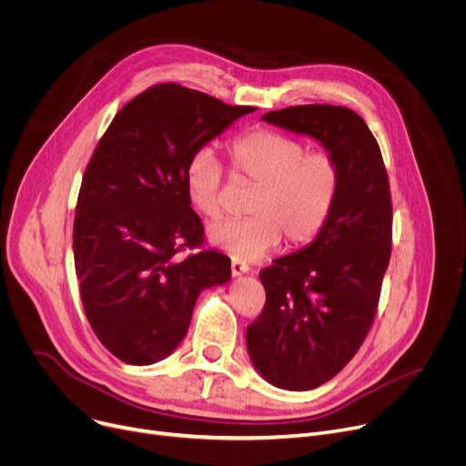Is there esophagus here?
<instances>
[{
    "instance_id": "34e87169",
    "label": "esophagus",
    "mask_w": 466,
    "mask_h": 466,
    "mask_svg": "<svg viewBox=\"0 0 466 466\" xmlns=\"http://www.w3.org/2000/svg\"><path fill=\"white\" fill-rule=\"evenodd\" d=\"M248 272H249V266L246 262L239 260V258H232V276L234 278H239V276L248 274Z\"/></svg>"
}]
</instances>
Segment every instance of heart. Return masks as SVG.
<instances>
[{"label":"heart","instance_id":"heart-1","mask_svg":"<svg viewBox=\"0 0 466 466\" xmlns=\"http://www.w3.org/2000/svg\"><path fill=\"white\" fill-rule=\"evenodd\" d=\"M236 176L257 185L249 217L209 225L208 238L217 249L255 260L272 251L283 234L292 246L311 241L330 218L341 188V171L329 153H308V147L274 130H255L230 147ZM223 167L204 147L185 167L190 204L206 217L220 211Z\"/></svg>","mask_w":466,"mask_h":466}]
</instances>
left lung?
I'll list each match as a JSON object with an SVG mask.
<instances>
[{"label": "left lung", "instance_id": "left-lung-1", "mask_svg": "<svg viewBox=\"0 0 466 466\" xmlns=\"http://www.w3.org/2000/svg\"><path fill=\"white\" fill-rule=\"evenodd\" d=\"M262 120L317 139L341 171L325 228L260 272L266 304L248 327L257 372L279 389L308 390L344 369L370 330L390 258L393 206L380 145L355 111L311 104Z\"/></svg>", "mask_w": 466, "mask_h": 466}]
</instances>
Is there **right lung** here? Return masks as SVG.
Instances as JSON below:
<instances>
[{
	"instance_id": "add662e5",
	"label": "right lung",
	"mask_w": 466,
	"mask_h": 466,
	"mask_svg": "<svg viewBox=\"0 0 466 466\" xmlns=\"http://www.w3.org/2000/svg\"><path fill=\"white\" fill-rule=\"evenodd\" d=\"M253 111L157 85L122 107L97 143L81 183L73 255L86 319L116 359L136 366L166 359L185 338L200 292L228 283L225 255L177 258L204 241L185 167Z\"/></svg>"
}]
</instances>
